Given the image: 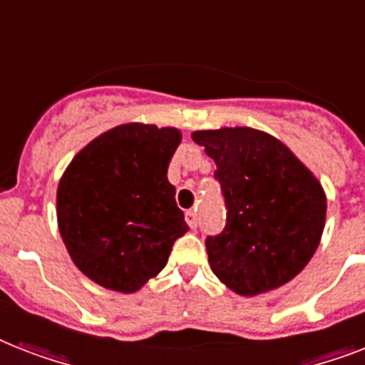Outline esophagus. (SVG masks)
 <instances>
[{"mask_svg":"<svg viewBox=\"0 0 365 365\" xmlns=\"http://www.w3.org/2000/svg\"><path fill=\"white\" fill-rule=\"evenodd\" d=\"M185 222H187V225L191 229H197V225H199V217H197V212H195V210L185 212Z\"/></svg>","mask_w":365,"mask_h":365,"instance_id":"1","label":"esophagus"}]
</instances>
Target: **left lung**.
Wrapping results in <instances>:
<instances>
[{
  "mask_svg": "<svg viewBox=\"0 0 365 365\" xmlns=\"http://www.w3.org/2000/svg\"><path fill=\"white\" fill-rule=\"evenodd\" d=\"M214 159L227 225L206 239L212 271L235 294L277 289L317 252L326 225V191L278 138L250 126L195 130Z\"/></svg>",
  "mask_w": 365,
  "mask_h": 365,
  "instance_id": "left-lung-1",
  "label": "left lung"
}]
</instances>
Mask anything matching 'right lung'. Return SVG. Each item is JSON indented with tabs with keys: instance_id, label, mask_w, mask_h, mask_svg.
<instances>
[{
	"instance_id": "obj_1",
	"label": "right lung",
	"mask_w": 365,
	"mask_h": 365,
	"mask_svg": "<svg viewBox=\"0 0 365 365\" xmlns=\"http://www.w3.org/2000/svg\"><path fill=\"white\" fill-rule=\"evenodd\" d=\"M180 142L174 126H113L88 142L60 178V237L77 269L102 288H143L189 231L166 178Z\"/></svg>"
}]
</instances>
